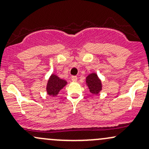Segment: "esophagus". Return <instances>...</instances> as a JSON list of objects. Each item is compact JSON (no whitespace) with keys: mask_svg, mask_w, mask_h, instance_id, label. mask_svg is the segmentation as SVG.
<instances>
[{"mask_svg":"<svg viewBox=\"0 0 149 149\" xmlns=\"http://www.w3.org/2000/svg\"><path fill=\"white\" fill-rule=\"evenodd\" d=\"M71 80H72V81H73V82H76V81H77V80H78V77L76 76H71Z\"/></svg>","mask_w":149,"mask_h":149,"instance_id":"obj_1","label":"esophagus"}]
</instances>
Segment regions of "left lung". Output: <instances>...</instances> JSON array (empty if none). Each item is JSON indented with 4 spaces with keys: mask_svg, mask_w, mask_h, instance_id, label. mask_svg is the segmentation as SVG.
I'll return each mask as SVG.
<instances>
[{
    "mask_svg": "<svg viewBox=\"0 0 149 149\" xmlns=\"http://www.w3.org/2000/svg\"><path fill=\"white\" fill-rule=\"evenodd\" d=\"M86 83L90 91L94 95H97L102 90V83L96 73H91L86 78Z\"/></svg>",
    "mask_w": 149,
    "mask_h": 149,
    "instance_id": "1",
    "label": "left lung"
}]
</instances>
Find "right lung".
<instances>
[{"label":"right lung","instance_id":"1","mask_svg":"<svg viewBox=\"0 0 149 149\" xmlns=\"http://www.w3.org/2000/svg\"><path fill=\"white\" fill-rule=\"evenodd\" d=\"M66 85V82L64 80L60 79L56 75L52 74L47 82V92L50 96L55 97L59 92Z\"/></svg>","mask_w":149,"mask_h":149}]
</instances>
